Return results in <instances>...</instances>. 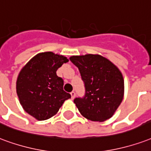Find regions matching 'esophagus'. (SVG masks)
<instances>
[{
  "mask_svg": "<svg viewBox=\"0 0 151 151\" xmlns=\"http://www.w3.org/2000/svg\"><path fill=\"white\" fill-rule=\"evenodd\" d=\"M70 94H71V98H73L75 97V92L74 91H72V92L70 93Z\"/></svg>",
  "mask_w": 151,
  "mask_h": 151,
  "instance_id": "esophagus-1",
  "label": "esophagus"
}]
</instances>
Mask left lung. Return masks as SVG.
Listing matches in <instances>:
<instances>
[{"mask_svg": "<svg viewBox=\"0 0 151 151\" xmlns=\"http://www.w3.org/2000/svg\"><path fill=\"white\" fill-rule=\"evenodd\" d=\"M85 83L84 98L74 103L83 117L93 122H104L112 117L124 97V79L113 62L99 54L71 56Z\"/></svg>", "mask_w": 151, "mask_h": 151, "instance_id": "left-lung-1", "label": "left lung"}]
</instances>
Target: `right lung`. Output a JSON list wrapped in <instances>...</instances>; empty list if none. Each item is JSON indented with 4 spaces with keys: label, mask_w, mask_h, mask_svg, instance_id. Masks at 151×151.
Returning a JSON list of instances; mask_svg holds the SVG:
<instances>
[{
    "label": "right lung",
    "mask_w": 151,
    "mask_h": 151,
    "mask_svg": "<svg viewBox=\"0 0 151 151\" xmlns=\"http://www.w3.org/2000/svg\"><path fill=\"white\" fill-rule=\"evenodd\" d=\"M69 61L53 52L34 56L20 71L17 93L25 112L38 121L53 117L71 95L63 90L64 81L57 75L58 68Z\"/></svg>",
    "instance_id": "right-lung-1"
}]
</instances>
